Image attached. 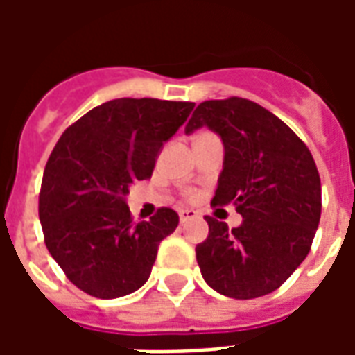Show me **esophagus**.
<instances>
[{"instance_id":"1","label":"esophagus","mask_w":355,"mask_h":355,"mask_svg":"<svg viewBox=\"0 0 355 355\" xmlns=\"http://www.w3.org/2000/svg\"><path fill=\"white\" fill-rule=\"evenodd\" d=\"M178 216H180V223H190L193 218H200V213L193 211V209H180Z\"/></svg>"}]
</instances>
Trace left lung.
I'll use <instances>...</instances> for the list:
<instances>
[{
	"mask_svg": "<svg viewBox=\"0 0 355 355\" xmlns=\"http://www.w3.org/2000/svg\"><path fill=\"white\" fill-rule=\"evenodd\" d=\"M216 132L224 146L213 205L243 216L228 228L207 216L196 247L201 275L224 297L257 298L275 291L310 253L321 216V182L310 150L261 104L239 96L201 102L186 125Z\"/></svg>",
	"mask_w": 355,
	"mask_h": 355,
	"instance_id": "obj_1",
	"label": "left lung"
}]
</instances>
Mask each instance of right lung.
I'll use <instances>...</instances> for the list:
<instances>
[{
    "mask_svg": "<svg viewBox=\"0 0 355 355\" xmlns=\"http://www.w3.org/2000/svg\"><path fill=\"white\" fill-rule=\"evenodd\" d=\"M193 102L116 98L68 127L43 171L40 223L51 257L68 279L96 298H119L150 277L157 247L178 215L159 209L135 224L132 182L152 177L163 144L184 125Z\"/></svg>",
    "mask_w": 355,
    "mask_h": 355,
    "instance_id": "add662e5",
    "label": "right lung"
}]
</instances>
